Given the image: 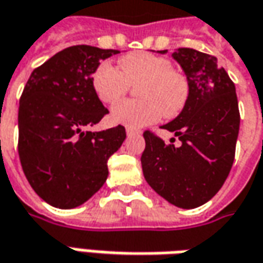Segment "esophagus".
I'll use <instances>...</instances> for the list:
<instances>
[{
	"label": "esophagus",
	"mask_w": 263,
	"mask_h": 263,
	"mask_svg": "<svg viewBox=\"0 0 263 263\" xmlns=\"http://www.w3.org/2000/svg\"><path fill=\"white\" fill-rule=\"evenodd\" d=\"M135 134H138V129L131 128V126H126V135H128V137H132V135H135Z\"/></svg>",
	"instance_id": "esophagus-1"
}]
</instances>
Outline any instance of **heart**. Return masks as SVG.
I'll return each mask as SVG.
<instances>
[{
	"label": "heart",
	"mask_w": 263,
	"mask_h": 263,
	"mask_svg": "<svg viewBox=\"0 0 263 263\" xmlns=\"http://www.w3.org/2000/svg\"><path fill=\"white\" fill-rule=\"evenodd\" d=\"M93 90L103 104L118 103L131 86L137 100H125L112 110V121L131 128H142L161 116L175 118L185 109L191 95L189 80L173 68L172 61L151 52H132L118 59V68L99 65L93 72Z\"/></svg>",
	"instance_id": "1"
}]
</instances>
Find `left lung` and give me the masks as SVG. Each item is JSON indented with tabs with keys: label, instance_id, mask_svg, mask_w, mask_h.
<instances>
[{
	"label": "left lung",
	"instance_id": "8db88e82",
	"mask_svg": "<svg viewBox=\"0 0 263 263\" xmlns=\"http://www.w3.org/2000/svg\"><path fill=\"white\" fill-rule=\"evenodd\" d=\"M173 58L185 71L191 95L180 115L163 128L175 132L182 144L175 147L145 131L141 166L147 183L160 196L191 210L208 202L230 173L239 135V103L234 83L215 57L179 48Z\"/></svg>",
	"mask_w": 263,
	"mask_h": 263
}]
</instances>
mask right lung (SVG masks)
Segmentation results:
<instances>
[{
	"label": "right lung",
	"instance_id": "1",
	"mask_svg": "<svg viewBox=\"0 0 263 263\" xmlns=\"http://www.w3.org/2000/svg\"><path fill=\"white\" fill-rule=\"evenodd\" d=\"M119 53L69 46L33 69L18 107V156L33 191L57 208L84 204L107 179V160L126 138L122 125L88 131L109 110L93 90L100 61Z\"/></svg>",
	"mask_w": 263,
	"mask_h": 263
}]
</instances>
